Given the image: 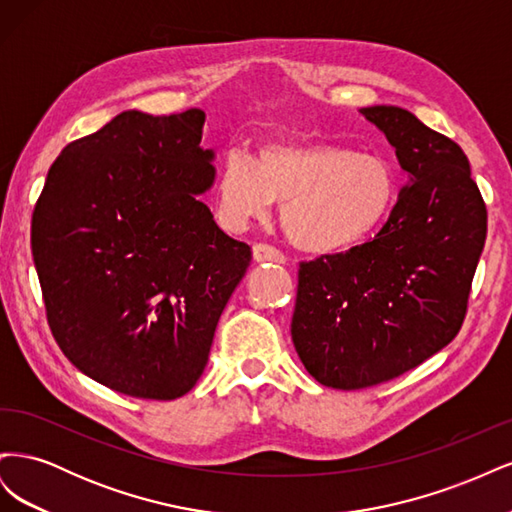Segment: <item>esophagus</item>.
Returning <instances> with one entry per match:
<instances>
[{
	"label": "esophagus",
	"instance_id": "esophagus-1",
	"mask_svg": "<svg viewBox=\"0 0 512 512\" xmlns=\"http://www.w3.org/2000/svg\"><path fill=\"white\" fill-rule=\"evenodd\" d=\"M252 252H254L256 262H280V265L282 262H286V256L269 243H254Z\"/></svg>",
	"mask_w": 512,
	"mask_h": 512
}]
</instances>
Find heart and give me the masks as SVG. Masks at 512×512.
<instances>
[{"instance_id":"heart-1","label":"heart","mask_w":512,"mask_h":512,"mask_svg":"<svg viewBox=\"0 0 512 512\" xmlns=\"http://www.w3.org/2000/svg\"><path fill=\"white\" fill-rule=\"evenodd\" d=\"M215 198L228 230L267 218L275 200H282L288 239L305 252L331 254L376 235L397 205L399 181L376 153L318 138H282L262 145L256 160L239 149L228 151Z\"/></svg>"}]
</instances>
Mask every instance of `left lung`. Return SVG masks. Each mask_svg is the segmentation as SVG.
Segmentation results:
<instances>
[{
  "label": "left lung",
  "mask_w": 512,
  "mask_h": 512,
  "mask_svg": "<svg viewBox=\"0 0 512 512\" xmlns=\"http://www.w3.org/2000/svg\"><path fill=\"white\" fill-rule=\"evenodd\" d=\"M361 113L386 134L410 183L374 239L299 265L292 342L320 384L359 391L451 344L487 237V207L451 138L399 106Z\"/></svg>",
  "instance_id": "obj_1"
}]
</instances>
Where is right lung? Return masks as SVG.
<instances>
[{
    "label": "right lung",
    "instance_id": "obj_1",
    "mask_svg": "<svg viewBox=\"0 0 512 512\" xmlns=\"http://www.w3.org/2000/svg\"><path fill=\"white\" fill-rule=\"evenodd\" d=\"M203 126L200 108L121 113L64 147L34 207V265L57 346L130 397L192 391L252 260L198 198L215 175Z\"/></svg>",
    "mask_w": 512,
    "mask_h": 512
}]
</instances>
